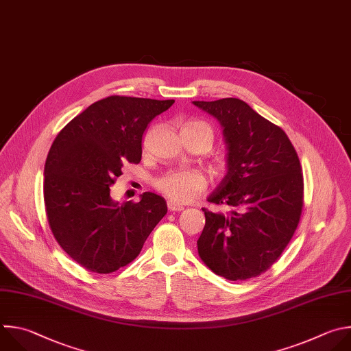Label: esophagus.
I'll return each mask as SVG.
<instances>
[{
	"label": "esophagus",
	"instance_id": "1",
	"mask_svg": "<svg viewBox=\"0 0 351 351\" xmlns=\"http://www.w3.org/2000/svg\"><path fill=\"white\" fill-rule=\"evenodd\" d=\"M167 207H169L170 212H181V210H184V206H182V204L176 203V202H173V200H169V202H167Z\"/></svg>",
	"mask_w": 351,
	"mask_h": 351
}]
</instances>
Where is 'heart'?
Wrapping results in <instances>:
<instances>
[{
  "label": "heart",
  "mask_w": 351,
  "mask_h": 351,
  "mask_svg": "<svg viewBox=\"0 0 351 351\" xmlns=\"http://www.w3.org/2000/svg\"><path fill=\"white\" fill-rule=\"evenodd\" d=\"M184 128H207L213 132L210 125L202 120H191L184 125ZM155 186L169 199L185 203L206 189L207 180L204 174L197 170L167 171L156 180Z\"/></svg>",
  "instance_id": "heart-1"
}]
</instances>
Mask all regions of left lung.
Returning a JSON list of instances; mask_svg holds the SVG:
<instances>
[{"instance_id": "8db88e82", "label": "left lung", "mask_w": 351, "mask_h": 351, "mask_svg": "<svg viewBox=\"0 0 351 351\" xmlns=\"http://www.w3.org/2000/svg\"><path fill=\"white\" fill-rule=\"evenodd\" d=\"M216 117L228 149L227 174L207 202L227 213L204 212L197 239L202 261L230 281L265 272L282 254L300 221L303 173L285 131L238 98L193 101Z\"/></svg>"}]
</instances>
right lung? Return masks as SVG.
Masks as SVG:
<instances>
[{"instance_id": "obj_1", "label": "right lung", "mask_w": 351, "mask_h": 351, "mask_svg": "<svg viewBox=\"0 0 351 351\" xmlns=\"http://www.w3.org/2000/svg\"><path fill=\"white\" fill-rule=\"evenodd\" d=\"M174 99L112 95L90 105L56 135L44 167V203L59 246L88 271L131 263L167 213L165 197L114 202L110 185L125 163H139L148 124Z\"/></svg>"}]
</instances>
